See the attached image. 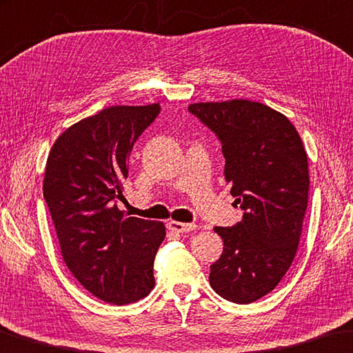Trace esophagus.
Returning a JSON list of instances; mask_svg holds the SVG:
<instances>
[{
    "instance_id": "1",
    "label": "esophagus",
    "mask_w": 353,
    "mask_h": 353,
    "mask_svg": "<svg viewBox=\"0 0 353 353\" xmlns=\"http://www.w3.org/2000/svg\"><path fill=\"white\" fill-rule=\"evenodd\" d=\"M167 228L173 233H189V231H194L197 228V225L195 223H183V222H176V221H170L167 223Z\"/></svg>"
}]
</instances>
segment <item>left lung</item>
<instances>
[{"label": "left lung", "instance_id": "left-lung-1", "mask_svg": "<svg viewBox=\"0 0 353 353\" xmlns=\"http://www.w3.org/2000/svg\"><path fill=\"white\" fill-rule=\"evenodd\" d=\"M189 112L221 141L225 180L244 211L234 227L214 228L223 252L211 264V288L252 303L279 285L296 256L308 205L307 152L290 119L263 103H194Z\"/></svg>", "mask_w": 353, "mask_h": 353}]
</instances>
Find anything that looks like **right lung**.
I'll return each mask as SVG.
<instances>
[{"label":"right lung","instance_id":"obj_1","mask_svg":"<svg viewBox=\"0 0 353 353\" xmlns=\"http://www.w3.org/2000/svg\"><path fill=\"white\" fill-rule=\"evenodd\" d=\"M159 111V103L103 109L63 131L46 161L43 197L63 261L85 290L114 305L137 302L154 286L164 223L126 217L115 201L132 145Z\"/></svg>","mask_w":353,"mask_h":353}]
</instances>
